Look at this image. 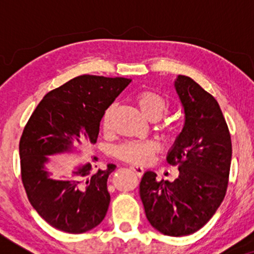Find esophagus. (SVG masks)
<instances>
[{
  "mask_svg": "<svg viewBox=\"0 0 254 254\" xmlns=\"http://www.w3.org/2000/svg\"><path fill=\"white\" fill-rule=\"evenodd\" d=\"M131 170H132L133 172H135V173L137 174V176L138 177H142L143 176V173H144V168L143 167H141V166H137V165H132L131 166Z\"/></svg>",
  "mask_w": 254,
  "mask_h": 254,
  "instance_id": "esophagus-1",
  "label": "esophagus"
}]
</instances>
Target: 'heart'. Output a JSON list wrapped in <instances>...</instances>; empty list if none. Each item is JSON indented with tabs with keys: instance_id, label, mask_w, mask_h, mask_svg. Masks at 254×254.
Wrapping results in <instances>:
<instances>
[{
	"instance_id": "b5f03b06",
	"label": "heart",
	"mask_w": 254,
	"mask_h": 254,
	"mask_svg": "<svg viewBox=\"0 0 254 254\" xmlns=\"http://www.w3.org/2000/svg\"><path fill=\"white\" fill-rule=\"evenodd\" d=\"M135 103L141 112L148 119H159L167 112L168 104L162 95L153 90H141L135 95ZM113 107L111 106L105 111L103 117V127L106 131L111 129ZM157 149V144L154 141H127L121 144L117 149V155L122 160L132 164H145L151 159L153 154Z\"/></svg>"
}]
</instances>
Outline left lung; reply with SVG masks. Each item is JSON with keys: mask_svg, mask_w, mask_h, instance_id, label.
Returning <instances> with one entry per match:
<instances>
[{"mask_svg": "<svg viewBox=\"0 0 254 254\" xmlns=\"http://www.w3.org/2000/svg\"><path fill=\"white\" fill-rule=\"evenodd\" d=\"M174 87L185 123L168 151L178 166L174 182H157L148 171L139 196L151 226L170 237L193 234L214 216L226 196L232 161V139L216 99L191 77L178 75Z\"/></svg>", "mask_w": 254, "mask_h": 254, "instance_id": "obj_1", "label": "left lung"}]
</instances>
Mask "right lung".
I'll return each mask as SVG.
<instances>
[{
	"label": "right lung",
	"mask_w": 254,
	"mask_h": 254,
	"mask_svg": "<svg viewBox=\"0 0 254 254\" xmlns=\"http://www.w3.org/2000/svg\"><path fill=\"white\" fill-rule=\"evenodd\" d=\"M130 82L125 77L81 75L49 92L28 119L19 144L22 184L32 206L54 228L81 234L106 216L107 179L116 165L92 173L87 162L56 179L46 164L49 156L72 153L75 145L94 144L105 111Z\"/></svg>",
	"instance_id": "1"
}]
</instances>
